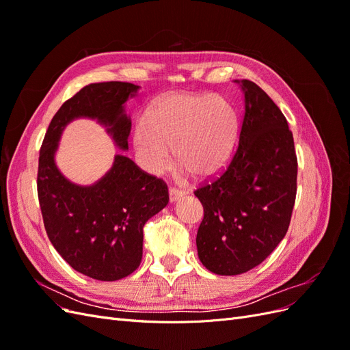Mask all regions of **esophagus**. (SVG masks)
Wrapping results in <instances>:
<instances>
[{"mask_svg": "<svg viewBox=\"0 0 350 350\" xmlns=\"http://www.w3.org/2000/svg\"><path fill=\"white\" fill-rule=\"evenodd\" d=\"M187 191H184V189H179V188H174L171 187L169 188V200H171V203H174V201L179 200L183 196H185Z\"/></svg>", "mask_w": 350, "mask_h": 350, "instance_id": "1", "label": "esophagus"}]
</instances>
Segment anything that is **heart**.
<instances>
[{
	"instance_id": "heart-1",
	"label": "heart",
	"mask_w": 350,
	"mask_h": 350,
	"mask_svg": "<svg viewBox=\"0 0 350 350\" xmlns=\"http://www.w3.org/2000/svg\"><path fill=\"white\" fill-rule=\"evenodd\" d=\"M238 116L232 105L211 94H169L135 125L134 144L146 171L161 174L176 161L200 176L224 166L234 150Z\"/></svg>"
}]
</instances>
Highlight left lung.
Returning a JSON list of instances; mask_svg holds the SVG:
<instances>
[{"label": "left lung", "mask_w": 350, "mask_h": 350, "mask_svg": "<svg viewBox=\"0 0 350 350\" xmlns=\"http://www.w3.org/2000/svg\"><path fill=\"white\" fill-rule=\"evenodd\" d=\"M245 112L238 147L220 175L201 184L204 208L197 232L203 266L221 276L257 267L288 232L296 198L298 159L284 115L254 81H238Z\"/></svg>", "instance_id": "obj_1"}]
</instances>
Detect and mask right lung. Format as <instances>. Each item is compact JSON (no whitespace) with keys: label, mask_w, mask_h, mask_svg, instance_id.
Returning <instances> with one entry per match:
<instances>
[{"label":"right lung","mask_w":350,"mask_h":350,"mask_svg":"<svg viewBox=\"0 0 350 350\" xmlns=\"http://www.w3.org/2000/svg\"><path fill=\"white\" fill-rule=\"evenodd\" d=\"M137 89L124 81L84 86L54 115L39 152L38 197L48 238L74 270L96 280H120L140 266L144 224L167 204V185L118 154L100 181L80 187L61 175L54 154L64 126L79 116L96 118L129 149L124 103Z\"/></svg>","instance_id":"1"}]
</instances>
